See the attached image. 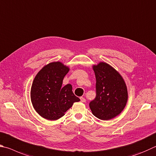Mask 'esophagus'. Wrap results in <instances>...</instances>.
<instances>
[{
	"label": "esophagus",
	"mask_w": 156,
	"mask_h": 156,
	"mask_svg": "<svg viewBox=\"0 0 156 156\" xmlns=\"http://www.w3.org/2000/svg\"><path fill=\"white\" fill-rule=\"evenodd\" d=\"M80 99H81V101L83 102V103H85L86 101L85 98H83V97H81Z\"/></svg>",
	"instance_id": "1"
}]
</instances>
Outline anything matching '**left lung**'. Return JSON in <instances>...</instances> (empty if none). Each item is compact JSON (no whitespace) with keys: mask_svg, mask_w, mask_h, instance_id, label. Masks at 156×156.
<instances>
[{"mask_svg":"<svg viewBox=\"0 0 156 156\" xmlns=\"http://www.w3.org/2000/svg\"><path fill=\"white\" fill-rule=\"evenodd\" d=\"M96 77L97 96L90 108L97 118L103 121L114 119L121 114L128 99L127 88L121 74L104 62L92 65Z\"/></svg>","mask_w":156,"mask_h":156,"instance_id":"obj_1","label":"left lung"}]
</instances>
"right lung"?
Listing matches in <instances>:
<instances>
[{"instance_id": "right-lung-1", "label": "right lung", "mask_w": 156, "mask_h": 156, "mask_svg": "<svg viewBox=\"0 0 156 156\" xmlns=\"http://www.w3.org/2000/svg\"><path fill=\"white\" fill-rule=\"evenodd\" d=\"M70 68L61 62L45 65L33 81L30 96L33 107L42 118L55 121L80 99L73 92L71 84L62 86Z\"/></svg>"}]
</instances>
